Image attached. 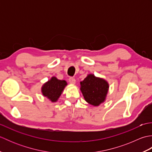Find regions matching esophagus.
Instances as JSON below:
<instances>
[{
    "mask_svg": "<svg viewBox=\"0 0 152 152\" xmlns=\"http://www.w3.org/2000/svg\"><path fill=\"white\" fill-rule=\"evenodd\" d=\"M69 82L72 83V84H74V83H76V80L74 79V78H72V77H70L69 79Z\"/></svg>",
    "mask_w": 152,
    "mask_h": 152,
    "instance_id": "34e87169",
    "label": "esophagus"
}]
</instances>
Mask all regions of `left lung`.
Returning a JSON list of instances; mask_svg holds the SVG:
<instances>
[{
	"label": "left lung",
	"instance_id": "1",
	"mask_svg": "<svg viewBox=\"0 0 152 152\" xmlns=\"http://www.w3.org/2000/svg\"><path fill=\"white\" fill-rule=\"evenodd\" d=\"M80 84L83 97L90 104L99 106L104 101L109 88L104 80L89 74Z\"/></svg>",
	"mask_w": 152,
	"mask_h": 152
}]
</instances>
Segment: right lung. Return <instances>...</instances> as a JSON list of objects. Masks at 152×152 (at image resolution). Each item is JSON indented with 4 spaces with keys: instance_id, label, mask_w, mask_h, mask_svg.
I'll return each mask as SVG.
<instances>
[{
    "instance_id": "obj_1",
    "label": "right lung",
    "mask_w": 152,
    "mask_h": 152,
    "mask_svg": "<svg viewBox=\"0 0 152 152\" xmlns=\"http://www.w3.org/2000/svg\"><path fill=\"white\" fill-rule=\"evenodd\" d=\"M66 84L67 83L64 80H59L56 77H52L50 81L43 86L42 88V94L52 102H56L61 95V93Z\"/></svg>"
}]
</instances>
